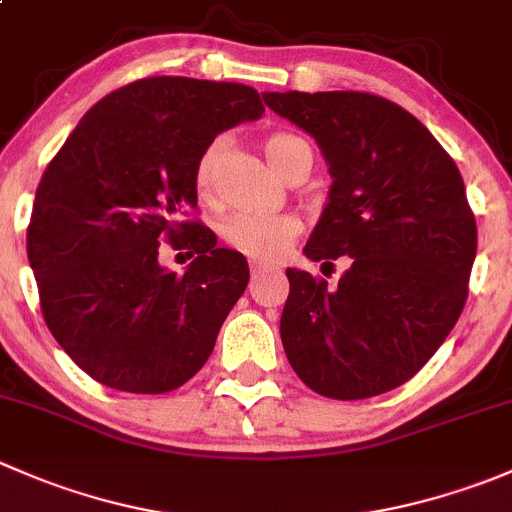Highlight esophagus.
I'll use <instances>...</instances> for the list:
<instances>
[{
    "label": "esophagus",
    "instance_id": "esophagus-1",
    "mask_svg": "<svg viewBox=\"0 0 512 512\" xmlns=\"http://www.w3.org/2000/svg\"><path fill=\"white\" fill-rule=\"evenodd\" d=\"M272 270H275V267H267V265H262V262H252V265H250L252 280H257V277L265 275V272H272Z\"/></svg>",
    "mask_w": 512,
    "mask_h": 512
}]
</instances>
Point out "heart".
Listing matches in <instances>:
<instances>
[{
    "instance_id": "1",
    "label": "heart",
    "mask_w": 512,
    "mask_h": 512,
    "mask_svg": "<svg viewBox=\"0 0 512 512\" xmlns=\"http://www.w3.org/2000/svg\"><path fill=\"white\" fill-rule=\"evenodd\" d=\"M225 141L215 138L203 153H200L198 165H195V190L200 198H208L213 190L215 170H218L220 158H223ZM265 153L270 163L280 170L282 175L292 173L304 158H312V148L304 138L294 133H272L265 138ZM302 225L292 215H252L237 213L220 223V237L230 250L250 257L257 262L280 260L299 235Z\"/></svg>"
}]
</instances>
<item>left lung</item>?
<instances>
[{"instance_id": "1", "label": "left lung", "mask_w": 512, "mask_h": 512, "mask_svg": "<svg viewBox=\"0 0 512 512\" xmlns=\"http://www.w3.org/2000/svg\"><path fill=\"white\" fill-rule=\"evenodd\" d=\"M267 106L317 141L332 188L304 255L349 270L289 267L282 347L329 399L396 389L436 354L468 297L478 230L456 163L394 101L361 91H267Z\"/></svg>"}]
</instances>
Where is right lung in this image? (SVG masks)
I'll list each match as a JSON object with an SVG mask.
<instances>
[{"label":"right lung","instance_id":"1","mask_svg":"<svg viewBox=\"0 0 512 512\" xmlns=\"http://www.w3.org/2000/svg\"><path fill=\"white\" fill-rule=\"evenodd\" d=\"M262 113L245 84L151 76L103 96L46 165L29 265L46 327L98 384L165 394L213 354L250 270L183 218L198 208L200 153ZM163 239L196 255L183 276L157 262Z\"/></svg>","mask_w":512,"mask_h":512}]
</instances>
